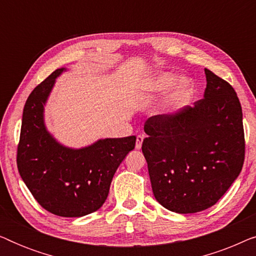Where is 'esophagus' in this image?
Returning <instances> with one entry per match:
<instances>
[{"mask_svg":"<svg viewBox=\"0 0 256 256\" xmlns=\"http://www.w3.org/2000/svg\"><path fill=\"white\" fill-rule=\"evenodd\" d=\"M143 138H144V136H143V135H138V138H136V144H135L136 149H141L142 143H143Z\"/></svg>","mask_w":256,"mask_h":256,"instance_id":"34e87169","label":"esophagus"}]
</instances>
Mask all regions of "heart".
<instances>
[{"instance_id":"b5f03b06","label":"heart","mask_w":256,"mask_h":256,"mask_svg":"<svg viewBox=\"0 0 256 256\" xmlns=\"http://www.w3.org/2000/svg\"><path fill=\"white\" fill-rule=\"evenodd\" d=\"M169 96L164 101L166 110H177L188 104L194 94V84L190 78H182L177 73L163 71L146 79L141 86L144 96H156L166 92Z\"/></svg>"}]
</instances>
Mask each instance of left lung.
<instances>
[{"label":"left lung","instance_id":"obj_1","mask_svg":"<svg viewBox=\"0 0 256 256\" xmlns=\"http://www.w3.org/2000/svg\"><path fill=\"white\" fill-rule=\"evenodd\" d=\"M204 99L144 124L142 152L156 200L169 211L211 208L241 172L242 110L228 82L205 68Z\"/></svg>","mask_w":256,"mask_h":256}]
</instances>
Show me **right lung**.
Segmentation results:
<instances>
[{"label": "right lung", "mask_w": 256, "mask_h": 256, "mask_svg": "<svg viewBox=\"0 0 256 256\" xmlns=\"http://www.w3.org/2000/svg\"><path fill=\"white\" fill-rule=\"evenodd\" d=\"M56 70L28 98L17 146V168L42 208L59 216H84L107 199L115 171L135 148V136L101 138L73 149L62 146L46 129L44 106L57 76Z\"/></svg>", "instance_id": "1"}]
</instances>
